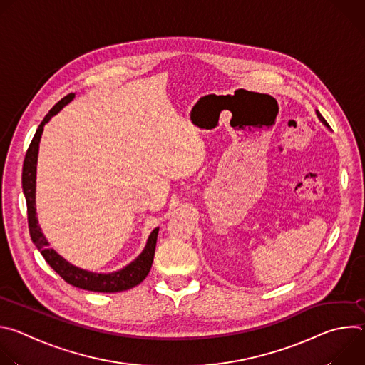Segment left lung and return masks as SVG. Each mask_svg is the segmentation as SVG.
<instances>
[{"label":"left lung","instance_id":"1","mask_svg":"<svg viewBox=\"0 0 365 365\" xmlns=\"http://www.w3.org/2000/svg\"><path fill=\"white\" fill-rule=\"evenodd\" d=\"M317 114H318V117H319V120H321V121H322V123H324V124H325V125H328V124H327V121H325V120H324V117H322V115H321V114H319V111H317Z\"/></svg>","mask_w":365,"mask_h":365}]
</instances>
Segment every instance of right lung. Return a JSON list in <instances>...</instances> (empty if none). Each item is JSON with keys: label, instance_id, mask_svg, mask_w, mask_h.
Wrapping results in <instances>:
<instances>
[{"label": "right lung", "instance_id": "right-lung-1", "mask_svg": "<svg viewBox=\"0 0 365 365\" xmlns=\"http://www.w3.org/2000/svg\"><path fill=\"white\" fill-rule=\"evenodd\" d=\"M73 93L66 95L62 98L56 106L48 111V114L43 118L41 124L38 125L24 158L23 163V192L27 202V221H29V231L31 241L37 247V250L41 252L48 266L53 269L66 283L91 290V292H101V293H115V292H124L128 290L137 284H140L148 274L153 258H154V250H155V241H158L159 228L153 230L150 234L147 244L143 250V252L134 259L131 264L124 267L120 272L110 273V274H96L91 273L82 269H78L72 264H69L65 258H62L53 248L48 247L47 240L41 234V230L38 227L37 218H36V165H37V153H38V141L43 133V125L56 115L66 103L73 98Z\"/></svg>", "mask_w": 365, "mask_h": 365}]
</instances>
